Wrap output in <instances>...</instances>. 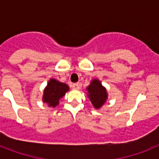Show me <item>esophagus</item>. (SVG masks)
I'll return each mask as SVG.
<instances>
[{
    "label": "esophagus",
    "instance_id": "34e87169",
    "mask_svg": "<svg viewBox=\"0 0 159 159\" xmlns=\"http://www.w3.org/2000/svg\"><path fill=\"white\" fill-rule=\"evenodd\" d=\"M81 87H82V85H81V83H80V82H77V83H73V84H72V87H73V88H75V89H80V88H81Z\"/></svg>",
    "mask_w": 159,
    "mask_h": 159
}]
</instances>
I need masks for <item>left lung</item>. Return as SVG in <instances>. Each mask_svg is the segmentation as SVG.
I'll list each match as a JSON object with an SVG mask.
<instances>
[{
    "mask_svg": "<svg viewBox=\"0 0 159 159\" xmlns=\"http://www.w3.org/2000/svg\"><path fill=\"white\" fill-rule=\"evenodd\" d=\"M88 97L95 108H100L107 99V93L104 87H102L99 80H92V83L87 87Z\"/></svg>",
    "mask_w": 159,
    "mask_h": 159,
    "instance_id": "1",
    "label": "left lung"
}]
</instances>
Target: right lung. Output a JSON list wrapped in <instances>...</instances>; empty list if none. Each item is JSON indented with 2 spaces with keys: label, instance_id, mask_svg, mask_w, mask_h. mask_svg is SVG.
<instances>
[{
  "label": "right lung",
  "instance_id": "obj_1",
  "mask_svg": "<svg viewBox=\"0 0 159 159\" xmlns=\"http://www.w3.org/2000/svg\"><path fill=\"white\" fill-rule=\"evenodd\" d=\"M69 90L67 84L55 79H51L43 92V101L50 107H55L59 103V99Z\"/></svg>",
  "mask_w": 159,
  "mask_h": 159
}]
</instances>
